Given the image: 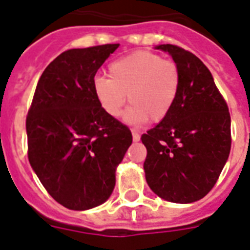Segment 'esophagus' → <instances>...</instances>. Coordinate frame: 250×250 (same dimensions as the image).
<instances>
[{
  "label": "esophagus",
  "mask_w": 250,
  "mask_h": 250,
  "mask_svg": "<svg viewBox=\"0 0 250 250\" xmlns=\"http://www.w3.org/2000/svg\"><path fill=\"white\" fill-rule=\"evenodd\" d=\"M132 139H134V142H139L140 140L139 132H136V131L132 130Z\"/></svg>",
  "instance_id": "1"
}]
</instances>
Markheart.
Segmentation results:
<instances>
[{
    "label": "heart",
    "instance_id": "1",
    "mask_svg": "<svg viewBox=\"0 0 250 250\" xmlns=\"http://www.w3.org/2000/svg\"><path fill=\"white\" fill-rule=\"evenodd\" d=\"M108 78L97 77L92 91L107 115L118 118L127 102L128 119L159 123L168 116L182 87V73L172 59L135 51L108 64Z\"/></svg>",
    "mask_w": 250,
    "mask_h": 250
}]
</instances>
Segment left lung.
<instances>
[{
	"instance_id": "left-lung-1",
	"label": "left lung",
	"mask_w": 250,
	"mask_h": 250,
	"mask_svg": "<svg viewBox=\"0 0 250 250\" xmlns=\"http://www.w3.org/2000/svg\"><path fill=\"white\" fill-rule=\"evenodd\" d=\"M182 73V87L171 112L142 135L149 188L167 201L188 204L212 189L230 152V114L212 74L191 51L160 45Z\"/></svg>"
}]
</instances>
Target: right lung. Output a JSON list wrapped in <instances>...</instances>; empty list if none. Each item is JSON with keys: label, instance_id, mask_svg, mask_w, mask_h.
Wrapping results in <instances>:
<instances>
[{"label": "right lung", "instance_id": "obj_1", "mask_svg": "<svg viewBox=\"0 0 250 250\" xmlns=\"http://www.w3.org/2000/svg\"><path fill=\"white\" fill-rule=\"evenodd\" d=\"M119 43L70 49L45 68L26 116L27 158L57 203L84 210L103 204L132 143L130 128L102 110L98 68Z\"/></svg>", "mask_w": 250, "mask_h": 250}]
</instances>
